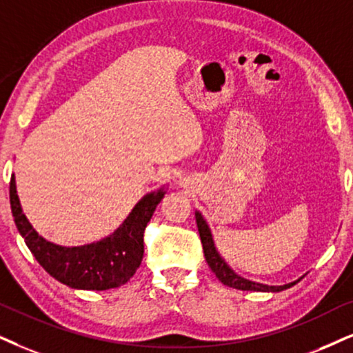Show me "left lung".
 I'll list each match as a JSON object with an SVG mask.
<instances>
[{
  "mask_svg": "<svg viewBox=\"0 0 353 353\" xmlns=\"http://www.w3.org/2000/svg\"><path fill=\"white\" fill-rule=\"evenodd\" d=\"M195 220H197L200 241H202V246H203L205 261H207L208 267L212 269L213 274L218 276V280H220L223 285H226V287H233L236 290H246V292H282V290H287L296 283L293 282L288 285H282V287H269V285L249 282V280L243 279V276L236 275L234 272L226 265V262L220 257V254L216 252L215 244H213V239H212V233H210L208 230V225L205 223V220L199 212L195 213Z\"/></svg>",
  "mask_w": 353,
  "mask_h": 353,
  "instance_id": "1",
  "label": "left lung"
}]
</instances>
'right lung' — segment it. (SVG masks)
Segmentation results:
<instances>
[{"label":"right lung","instance_id":"add662e5","mask_svg":"<svg viewBox=\"0 0 353 353\" xmlns=\"http://www.w3.org/2000/svg\"><path fill=\"white\" fill-rule=\"evenodd\" d=\"M164 192H153L132 210L123 225L109 238L79 248H61L35 233L22 213L14 176L10 182V200L14 223L40 265L58 282L78 290H110L127 283L143 259V234Z\"/></svg>","mask_w":353,"mask_h":353}]
</instances>
